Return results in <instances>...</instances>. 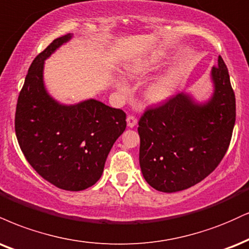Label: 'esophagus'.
<instances>
[{"label":"esophagus","mask_w":249,"mask_h":249,"mask_svg":"<svg viewBox=\"0 0 249 249\" xmlns=\"http://www.w3.org/2000/svg\"><path fill=\"white\" fill-rule=\"evenodd\" d=\"M126 122H127V126L128 127H134L138 124L137 118L134 116H128L126 118Z\"/></svg>","instance_id":"obj_1"}]
</instances>
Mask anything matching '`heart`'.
<instances>
[{"mask_svg": "<svg viewBox=\"0 0 249 249\" xmlns=\"http://www.w3.org/2000/svg\"><path fill=\"white\" fill-rule=\"evenodd\" d=\"M160 62L161 56L158 53H151V54L140 56L134 60L127 68V75L130 77L146 75L154 71L160 65ZM181 79L182 71L178 67H170L168 70L161 71L159 75L153 77L145 86L143 95H145L146 100L152 103H160V102L166 101L174 94ZM116 87L119 91H126V87L119 81L116 83Z\"/></svg>", "mask_w": 249, "mask_h": 249, "instance_id": "heart-1", "label": "heart"}]
</instances>
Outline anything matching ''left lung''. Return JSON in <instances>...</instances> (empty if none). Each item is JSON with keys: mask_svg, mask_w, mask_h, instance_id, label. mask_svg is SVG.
Listing matches in <instances>:
<instances>
[{"mask_svg": "<svg viewBox=\"0 0 249 249\" xmlns=\"http://www.w3.org/2000/svg\"><path fill=\"white\" fill-rule=\"evenodd\" d=\"M210 79L213 90L206 101L181 92L140 118V168L155 190L176 193L197 184L213 172L229 148L235 96L220 55Z\"/></svg>", "mask_w": 249, "mask_h": 249, "instance_id": "left-lung-1", "label": "left lung"}]
</instances>
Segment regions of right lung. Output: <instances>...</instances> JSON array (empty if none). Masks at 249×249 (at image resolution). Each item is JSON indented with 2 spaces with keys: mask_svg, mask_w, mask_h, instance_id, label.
<instances>
[{
  "mask_svg": "<svg viewBox=\"0 0 249 249\" xmlns=\"http://www.w3.org/2000/svg\"><path fill=\"white\" fill-rule=\"evenodd\" d=\"M71 38L54 39L32 61L18 96L15 131L24 157L41 178L60 189L80 191L101 178L110 149L126 127V115L94 98L64 104L49 94L45 60Z\"/></svg>",
  "mask_w": 249,
  "mask_h": 249,
  "instance_id": "add662e5",
  "label": "right lung"
}]
</instances>
